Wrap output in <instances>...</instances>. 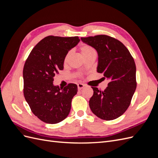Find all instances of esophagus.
<instances>
[{
    "mask_svg": "<svg viewBox=\"0 0 158 158\" xmlns=\"http://www.w3.org/2000/svg\"><path fill=\"white\" fill-rule=\"evenodd\" d=\"M78 89H79V90H80V89H82L84 87V84H81V83H80V84H78Z\"/></svg>",
    "mask_w": 158,
    "mask_h": 158,
    "instance_id": "esophagus-1",
    "label": "esophagus"
}]
</instances>
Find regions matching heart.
Segmentation results:
<instances>
[{
    "label": "heart",
    "instance_id": "obj_1",
    "mask_svg": "<svg viewBox=\"0 0 158 158\" xmlns=\"http://www.w3.org/2000/svg\"><path fill=\"white\" fill-rule=\"evenodd\" d=\"M80 50L81 53H82V55L84 57L92 53H95V51L93 48V47H91L89 45H87V44H83L81 45L80 47ZM70 52H71L70 51H69L67 53H66V55H65L64 59V63H66V62H67L69 56L70 55Z\"/></svg>",
    "mask_w": 158,
    "mask_h": 158
}]
</instances>
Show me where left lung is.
<instances>
[{"label": "left lung", "instance_id": "obj_1", "mask_svg": "<svg viewBox=\"0 0 158 158\" xmlns=\"http://www.w3.org/2000/svg\"><path fill=\"white\" fill-rule=\"evenodd\" d=\"M97 51V71L109 80L104 91L92 87L89 102L94 114L103 120L115 119L125 113L136 88V64L130 52L120 41L106 35L81 37Z\"/></svg>", "mask_w": 158, "mask_h": 158}]
</instances>
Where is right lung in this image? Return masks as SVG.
<instances>
[{
	"label": "right lung",
	"instance_id": "right-lung-1",
	"mask_svg": "<svg viewBox=\"0 0 158 158\" xmlns=\"http://www.w3.org/2000/svg\"><path fill=\"white\" fill-rule=\"evenodd\" d=\"M79 41L78 36L45 37L33 47L26 60L23 95L32 113L43 122L56 124L69 115L77 85L69 84L62 89L52 82L59 71L63 70L65 55Z\"/></svg>",
	"mask_w": 158,
	"mask_h": 158
}]
</instances>
